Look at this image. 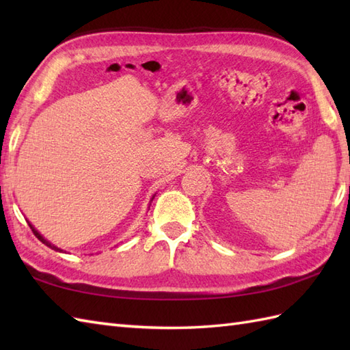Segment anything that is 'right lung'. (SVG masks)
<instances>
[{
    "label": "right lung",
    "instance_id": "1",
    "mask_svg": "<svg viewBox=\"0 0 350 350\" xmlns=\"http://www.w3.org/2000/svg\"><path fill=\"white\" fill-rule=\"evenodd\" d=\"M153 198H154V196L152 197V200H153ZM152 200H150V202H152ZM28 226H29V228H31V230H33V233L36 234V237H37V239H39L40 242H43L44 245H46V247H49V248H52V250H55V251H60V252L63 251L62 248H58V247H55V245H54V243H51L49 241H46V239H44V237H43V236H42V234H40L39 232H37V230H36V228L33 227V224H31V222H29V221H28Z\"/></svg>",
    "mask_w": 350,
    "mask_h": 350
}]
</instances>
